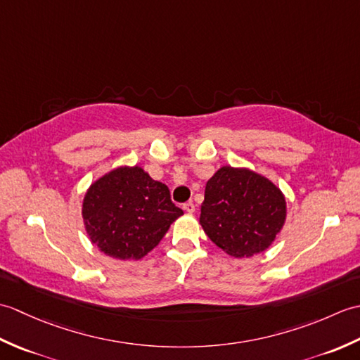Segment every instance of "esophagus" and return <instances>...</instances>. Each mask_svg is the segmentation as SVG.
Wrapping results in <instances>:
<instances>
[{
    "mask_svg": "<svg viewBox=\"0 0 360 360\" xmlns=\"http://www.w3.org/2000/svg\"><path fill=\"white\" fill-rule=\"evenodd\" d=\"M182 209H184L187 213H193L195 212V204L190 201V202H186L184 205H182Z\"/></svg>",
    "mask_w": 360,
    "mask_h": 360,
    "instance_id": "obj_1",
    "label": "esophagus"
}]
</instances>
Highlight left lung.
I'll list each match as a JSON object with an SVG mask.
<instances>
[{"label": "left lung", "mask_w": 360, "mask_h": 360, "mask_svg": "<svg viewBox=\"0 0 360 360\" xmlns=\"http://www.w3.org/2000/svg\"><path fill=\"white\" fill-rule=\"evenodd\" d=\"M286 219V201L269 179L246 168L223 167L205 184L200 223L229 255L266 250Z\"/></svg>", "instance_id": "8db88e82"}]
</instances>
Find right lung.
Here are the masks:
<instances>
[{
  "instance_id": "right-lung-1",
  "label": "right lung",
  "mask_w": 360,
  "mask_h": 360,
  "mask_svg": "<svg viewBox=\"0 0 360 360\" xmlns=\"http://www.w3.org/2000/svg\"><path fill=\"white\" fill-rule=\"evenodd\" d=\"M182 213L172 202L168 187L151 179L141 167H120L102 176L83 201L91 241L119 259L147 255Z\"/></svg>"
}]
</instances>
